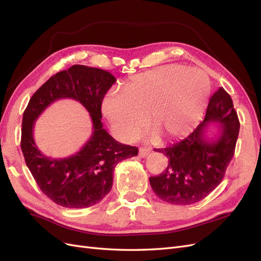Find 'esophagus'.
Wrapping results in <instances>:
<instances>
[{
	"instance_id": "obj_1",
	"label": "esophagus",
	"mask_w": 261,
	"mask_h": 261,
	"mask_svg": "<svg viewBox=\"0 0 261 261\" xmlns=\"http://www.w3.org/2000/svg\"><path fill=\"white\" fill-rule=\"evenodd\" d=\"M150 153H151V150L149 148H140L139 149V156L141 158H147Z\"/></svg>"
}]
</instances>
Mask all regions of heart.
Returning a JSON list of instances; mask_svg holds the SVG:
<instances>
[{
	"label": "heart",
	"mask_w": 261,
	"mask_h": 261,
	"mask_svg": "<svg viewBox=\"0 0 261 261\" xmlns=\"http://www.w3.org/2000/svg\"><path fill=\"white\" fill-rule=\"evenodd\" d=\"M210 92L207 76L181 65H164L133 76L123 93L111 90L101 101V111L114 135L130 141L148 120L153 128L143 136L174 139L188 135L204 114Z\"/></svg>",
	"instance_id": "b5f03b06"
}]
</instances>
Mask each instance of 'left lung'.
Returning a JSON list of instances; mask_svg holds the SVG:
<instances>
[{"mask_svg": "<svg viewBox=\"0 0 261 261\" xmlns=\"http://www.w3.org/2000/svg\"><path fill=\"white\" fill-rule=\"evenodd\" d=\"M210 122L219 124L216 138L206 136ZM240 121L233 101L222 87L211 97L202 123L185 139L154 149L168 156L162 174L149 178L154 194L165 202L191 204L207 197L223 179L239 137Z\"/></svg>", "mask_w": 261, "mask_h": 261, "instance_id": "1", "label": "left lung"}]
</instances>
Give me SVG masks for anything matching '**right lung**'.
Instances as JSON below:
<instances>
[{
    "label": "right lung",
    "mask_w": 261,
    "mask_h": 261,
    "mask_svg": "<svg viewBox=\"0 0 261 261\" xmlns=\"http://www.w3.org/2000/svg\"><path fill=\"white\" fill-rule=\"evenodd\" d=\"M115 82L107 70L73 65L46 81L23 112L20 147L27 167L42 193L62 207L87 208L101 201L111 191L116 164L138 154V148L118 143L101 123V101ZM66 97L90 112L93 134L75 155L52 160L34 143V122L54 100Z\"/></svg>",
    "instance_id": "obj_1"
}]
</instances>
